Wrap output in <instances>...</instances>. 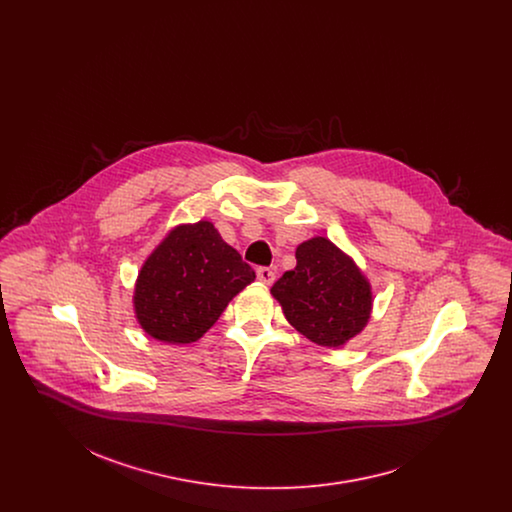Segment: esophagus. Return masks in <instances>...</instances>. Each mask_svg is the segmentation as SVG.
I'll return each instance as SVG.
<instances>
[{
	"label": "esophagus",
	"instance_id": "34e87169",
	"mask_svg": "<svg viewBox=\"0 0 512 512\" xmlns=\"http://www.w3.org/2000/svg\"><path fill=\"white\" fill-rule=\"evenodd\" d=\"M257 278L263 282V284H272L274 282V278H276V274H274V270L268 267H259L257 268Z\"/></svg>",
	"mask_w": 512,
	"mask_h": 512
}]
</instances>
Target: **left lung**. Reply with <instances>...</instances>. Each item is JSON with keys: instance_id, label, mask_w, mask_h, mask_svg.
I'll return each mask as SVG.
<instances>
[{"instance_id": "left-lung-1", "label": "left lung", "mask_w": 512, "mask_h": 512, "mask_svg": "<svg viewBox=\"0 0 512 512\" xmlns=\"http://www.w3.org/2000/svg\"><path fill=\"white\" fill-rule=\"evenodd\" d=\"M297 265L272 286L295 330L324 347H340L370 318L372 293L361 270L326 238L297 247Z\"/></svg>"}]
</instances>
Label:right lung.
<instances>
[{
    "mask_svg": "<svg viewBox=\"0 0 512 512\" xmlns=\"http://www.w3.org/2000/svg\"><path fill=\"white\" fill-rule=\"evenodd\" d=\"M253 280L255 270L211 222L184 224L172 230L140 270L136 317L155 340L192 343Z\"/></svg>",
    "mask_w": 512,
    "mask_h": 512,
    "instance_id": "1",
    "label": "right lung"
}]
</instances>
